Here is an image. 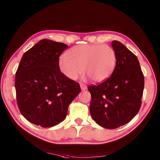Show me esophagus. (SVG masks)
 Instances as JSON below:
<instances>
[{"label": "esophagus", "instance_id": "esophagus-1", "mask_svg": "<svg viewBox=\"0 0 160 160\" xmlns=\"http://www.w3.org/2000/svg\"><path fill=\"white\" fill-rule=\"evenodd\" d=\"M80 86L81 89H82V91H85V90L87 89V86H86V85H84V84H83V83H80Z\"/></svg>", "mask_w": 160, "mask_h": 160}]
</instances>
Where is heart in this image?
Segmentation results:
<instances>
[{"instance_id":"1","label":"heart","mask_w":160,"mask_h":160,"mask_svg":"<svg viewBox=\"0 0 160 160\" xmlns=\"http://www.w3.org/2000/svg\"><path fill=\"white\" fill-rule=\"evenodd\" d=\"M116 63V52L111 46L82 44L72 47L66 55L61 56L58 67L71 80H77L83 69V80L92 79L95 83H101L112 75Z\"/></svg>"}]
</instances>
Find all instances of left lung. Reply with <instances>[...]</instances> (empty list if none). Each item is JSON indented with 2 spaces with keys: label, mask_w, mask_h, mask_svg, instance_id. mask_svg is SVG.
Segmentation results:
<instances>
[{
  "label": "left lung",
  "mask_w": 160,
  "mask_h": 160,
  "mask_svg": "<svg viewBox=\"0 0 160 160\" xmlns=\"http://www.w3.org/2000/svg\"><path fill=\"white\" fill-rule=\"evenodd\" d=\"M117 55L112 76L88 87L93 119L100 127L115 129L130 122L139 112L144 89V76L136 56L122 43L113 41Z\"/></svg>",
  "instance_id": "1"
}]
</instances>
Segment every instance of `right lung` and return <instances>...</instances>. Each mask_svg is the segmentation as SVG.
<instances>
[{"mask_svg": "<svg viewBox=\"0 0 160 160\" xmlns=\"http://www.w3.org/2000/svg\"><path fill=\"white\" fill-rule=\"evenodd\" d=\"M68 47L60 42L42 39L23 54L15 73L20 112L41 127L62 122L69 104L81 91L78 83L65 77L59 69V58Z\"/></svg>", "mask_w": 160, "mask_h": 160, "instance_id": "add662e5", "label": "right lung"}]
</instances>
